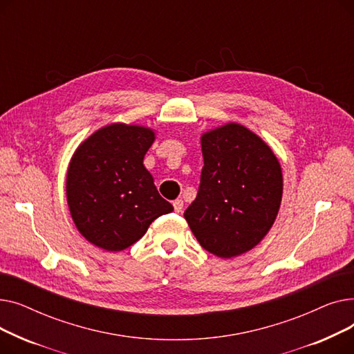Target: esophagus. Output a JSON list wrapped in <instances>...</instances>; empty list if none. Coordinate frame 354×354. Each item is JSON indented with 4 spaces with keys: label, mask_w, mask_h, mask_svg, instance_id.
<instances>
[{
    "label": "esophagus",
    "mask_w": 354,
    "mask_h": 354,
    "mask_svg": "<svg viewBox=\"0 0 354 354\" xmlns=\"http://www.w3.org/2000/svg\"><path fill=\"white\" fill-rule=\"evenodd\" d=\"M182 208H183V201L182 199L174 201V209H175V212H180Z\"/></svg>",
    "instance_id": "esophagus-1"
}]
</instances>
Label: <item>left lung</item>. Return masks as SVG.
Wrapping results in <instances>:
<instances>
[{
  "mask_svg": "<svg viewBox=\"0 0 354 354\" xmlns=\"http://www.w3.org/2000/svg\"><path fill=\"white\" fill-rule=\"evenodd\" d=\"M203 167L195 201L185 211L202 248L239 257L271 230L283 198V171L252 130L230 122L201 135Z\"/></svg>",
  "mask_w": 354,
  "mask_h": 354,
  "instance_id": "1",
  "label": "left lung"
}]
</instances>
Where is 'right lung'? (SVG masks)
Wrapping results in <instances>:
<instances>
[{"label":"right lung","mask_w":354,"mask_h":354,"mask_svg":"<svg viewBox=\"0 0 354 354\" xmlns=\"http://www.w3.org/2000/svg\"><path fill=\"white\" fill-rule=\"evenodd\" d=\"M155 139V129L118 122L100 127L74 151L66 176L67 205L90 244L123 251L158 216L174 211L143 165Z\"/></svg>","instance_id":"right-lung-1"}]
</instances>
